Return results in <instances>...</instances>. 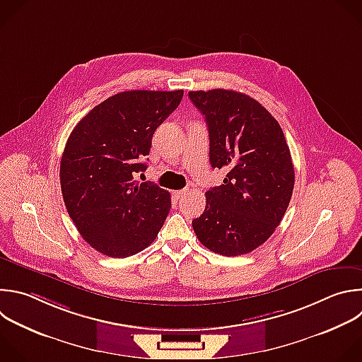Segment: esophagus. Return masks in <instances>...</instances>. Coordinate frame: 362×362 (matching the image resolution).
Returning a JSON list of instances; mask_svg holds the SVG:
<instances>
[{
    "instance_id": "1",
    "label": "esophagus",
    "mask_w": 362,
    "mask_h": 362,
    "mask_svg": "<svg viewBox=\"0 0 362 362\" xmlns=\"http://www.w3.org/2000/svg\"><path fill=\"white\" fill-rule=\"evenodd\" d=\"M187 193V189H183V190H176V192H173V196L179 200V199H182L185 194Z\"/></svg>"
}]
</instances>
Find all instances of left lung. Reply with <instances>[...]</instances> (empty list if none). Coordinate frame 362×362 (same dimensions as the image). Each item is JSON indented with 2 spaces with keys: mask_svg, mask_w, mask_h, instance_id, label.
<instances>
[{
  "mask_svg": "<svg viewBox=\"0 0 362 362\" xmlns=\"http://www.w3.org/2000/svg\"><path fill=\"white\" fill-rule=\"evenodd\" d=\"M189 98L206 119L211 168L227 172L223 185L206 192L193 230L214 253H250L274 233L293 194L294 166L283 129L242 92L190 90Z\"/></svg>",
  "mask_w": 362,
  "mask_h": 362,
  "instance_id": "1",
  "label": "left lung"
}]
</instances>
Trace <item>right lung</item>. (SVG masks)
Segmentation results:
<instances>
[{"label":"right lung","mask_w":362,"mask_h":362,"mask_svg":"<svg viewBox=\"0 0 362 362\" xmlns=\"http://www.w3.org/2000/svg\"><path fill=\"white\" fill-rule=\"evenodd\" d=\"M183 90H127L88 112L71 132L59 177L69 217L96 252L124 259L156 238L170 193L139 183L152 136L179 106Z\"/></svg>","instance_id":"obj_1"}]
</instances>
